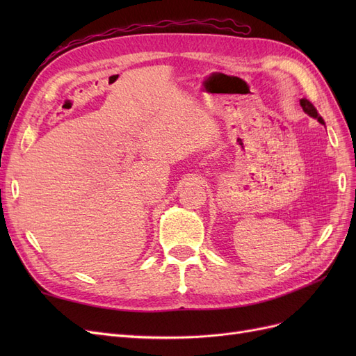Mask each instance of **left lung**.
<instances>
[{
    "label": "left lung",
    "instance_id": "obj_1",
    "mask_svg": "<svg viewBox=\"0 0 356 356\" xmlns=\"http://www.w3.org/2000/svg\"><path fill=\"white\" fill-rule=\"evenodd\" d=\"M300 105H301V108H303L305 113H307L310 117L318 118V122L324 124V120H322V117L318 114V111H316V108L314 106V104H312L309 99H306V98L300 99Z\"/></svg>",
    "mask_w": 356,
    "mask_h": 356
}]
</instances>
